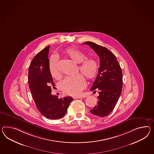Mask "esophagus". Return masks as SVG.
<instances>
[{
	"mask_svg": "<svg viewBox=\"0 0 154 154\" xmlns=\"http://www.w3.org/2000/svg\"><path fill=\"white\" fill-rule=\"evenodd\" d=\"M83 96L82 95H79V96H74L73 97V98L74 99H80L83 98Z\"/></svg>",
	"mask_w": 154,
	"mask_h": 154,
	"instance_id": "esophagus-1",
	"label": "esophagus"
}]
</instances>
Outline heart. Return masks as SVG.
<instances>
[{
    "mask_svg": "<svg viewBox=\"0 0 154 154\" xmlns=\"http://www.w3.org/2000/svg\"><path fill=\"white\" fill-rule=\"evenodd\" d=\"M74 62L80 63L79 70L89 80H92L98 74L99 65L94 59H86V55L83 52L75 48H67L65 52ZM49 69L52 76L60 79L61 75L58 67V57L52 55L49 62ZM86 85L85 80L82 74H78L74 76H68L61 83L60 87L63 93L70 95H76L80 92Z\"/></svg>",
    "mask_w": 154,
    "mask_h": 154,
    "instance_id": "1",
    "label": "heart"
}]
</instances>
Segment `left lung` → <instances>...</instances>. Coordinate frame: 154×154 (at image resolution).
I'll return each mask as SVG.
<instances>
[{
  "instance_id": "obj_1",
  "label": "left lung",
  "mask_w": 154,
  "mask_h": 154,
  "mask_svg": "<svg viewBox=\"0 0 154 154\" xmlns=\"http://www.w3.org/2000/svg\"><path fill=\"white\" fill-rule=\"evenodd\" d=\"M91 47L100 58L98 74L91 91H98L97 105L90 110L92 114L104 117L114 109L122 89V72L116 57L106 48L92 42L83 43Z\"/></svg>"
}]
</instances>
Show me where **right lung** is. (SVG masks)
Masks as SVG:
<instances>
[{"label":"right lung","instance_id":"1","mask_svg":"<svg viewBox=\"0 0 154 154\" xmlns=\"http://www.w3.org/2000/svg\"><path fill=\"white\" fill-rule=\"evenodd\" d=\"M50 46L38 52L32 60L28 69V84L33 99L40 113L46 118L57 119L63 117L73 98H58L51 94L53 82L48 54Z\"/></svg>","mask_w":154,"mask_h":154}]
</instances>
